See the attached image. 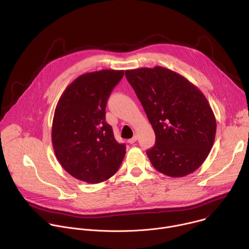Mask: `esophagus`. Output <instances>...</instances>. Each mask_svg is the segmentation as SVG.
Wrapping results in <instances>:
<instances>
[{
    "mask_svg": "<svg viewBox=\"0 0 249 249\" xmlns=\"http://www.w3.org/2000/svg\"><path fill=\"white\" fill-rule=\"evenodd\" d=\"M138 140V136H134L133 138H131L130 140H128V143H130V144H133V143H135V142Z\"/></svg>",
    "mask_w": 249,
    "mask_h": 249,
    "instance_id": "1",
    "label": "esophagus"
}]
</instances>
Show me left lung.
Listing matches in <instances>:
<instances>
[{"mask_svg":"<svg viewBox=\"0 0 249 249\" xmlns=\"http://www.w3.org/2000/svg\"><path fill=\"white\" fill-rule=\"evenodd\" d=\"M156 134L147 151L153 166L170 177H183L198 169L211 152L216 118L202 91L186 78L156 66L126 70Z\"/></svg>","mask_w":249,"mask_h":249,"instance_id":"1","label":"left lung"}]
</instances>
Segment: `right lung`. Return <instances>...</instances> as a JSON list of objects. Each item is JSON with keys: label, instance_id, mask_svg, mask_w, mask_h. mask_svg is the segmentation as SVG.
Returning a JSON list of instances; mask_svg holds the SVG:
<instances>
[{"label": "right lung", "instance_id": "obj_1", "mask_svg": "<svg viewBox=\"0 0 249 249\" xmlns=\"http://www.w3.org/2000/svg\"><path fill=\"white\" fill-rule=\"evenodd\" d=\"M123 70H100L78 77L56 105L52 145L62 167L75 178L99 183L109 179L126 154L105 121L106 102Z\"/></svg>", "mask_w": 249, "mask_h": 249}]
</instances>
